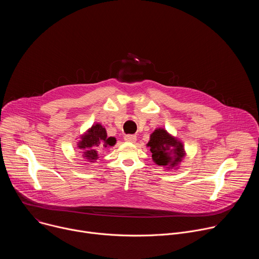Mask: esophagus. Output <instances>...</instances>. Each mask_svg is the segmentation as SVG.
Here are the masks:
<instances>
[{"label":"esophagus","instance_id":"obj_1","mask_svg":"<svg viewBox=\"0 0 259 259\" xmlns=\"http://www.w3.org/2000/svg\"><path fill=\"white\" fill-rule=\"evenodd\" d=\"M125 141H128V142H135L136 141V136L135 135H125L124 137Z\"/></svg>","mask_w":259,"mask_h":259}]
</instances>
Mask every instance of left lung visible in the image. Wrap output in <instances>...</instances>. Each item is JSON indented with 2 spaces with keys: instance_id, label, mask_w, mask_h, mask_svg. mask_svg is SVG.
Segmentation results:
<instances>
[{
  "instance_id": "8db88e82",
  "label": "left lung",
  "mask_w": 259,
  "mask_h": 259,
  "mask_svg": "<svg viewBox=\"0 0 259 259\" xmlns=\"http://www.w3.org/2000/svg\"><path fill=\"white\" fill-rule=\"evenodd\" d=\"M152 152L153 161L166 170H177L187 156L183 142L164 128H156L146 144Z\"/></svg>"
}]
</instances>
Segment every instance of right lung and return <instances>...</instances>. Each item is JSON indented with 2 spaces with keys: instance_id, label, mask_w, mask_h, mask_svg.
Listing matches in <instances>:
<instances>
[{
  "instance_id": "add662e5",
  "label": "right lung",
  "mask_w": 259,
  "mask_h": 259,
  "mask_svg": "<svg viewBox=\"0 0 259 259\" xmlns=\"http://www.w3.org/2000/svg\"><path fill=\"white\" fill-rule=\"evenodd\" d=\"M116 142L117 139L114 136H107L106 129L102 124L96 123L80 135L77 149L80 150V154L87 162L84 164H93L98 159V150L114 146Z\"/></svg>"
}]
</instances>
